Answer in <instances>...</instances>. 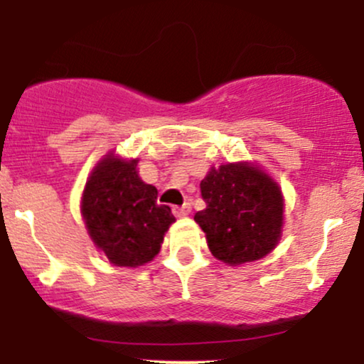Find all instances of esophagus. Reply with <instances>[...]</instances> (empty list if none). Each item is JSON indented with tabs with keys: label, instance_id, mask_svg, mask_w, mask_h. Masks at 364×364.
Here are the masks:
<instances>
[{
	"label": "esophagus",
	"instance_id": "1",
	"mask_svg": "<svg viewBox=\"0 0 364 364\" xmlns=\"http://www.w3.org/2000/svg\"><path fill=\"white\" fill-rule=\"evenodd\" d=\"M173 212L176 217H186L191 212V205L190 203H185V205H181V207H174Z\"/></svg>",
	"mask_w": 364,
	"mask_h": 364
}]
</instances>
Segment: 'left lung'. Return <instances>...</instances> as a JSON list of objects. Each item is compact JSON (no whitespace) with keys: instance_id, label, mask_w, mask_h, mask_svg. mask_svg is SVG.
Segmentation results:
<instances>
[{"instance_id":"left-lung-1","label":"left lung","mask_w":364,"mask_h":364,"mask_svg":"<svg viewBox=\"0 0 364 364\" xmlns=\"http://www.w3.org/2000/svg\"><path fill=\"white\" fill-rule=\"evenodd\" d=\"M207 203L195 220L217 260L241 265L260 260L281 240L284 198L269 174L250 162L212 168L200 183Z\"/></svg>"}]
</instances>
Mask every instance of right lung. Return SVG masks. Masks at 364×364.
Instances as JSON below:
<instances>
[{"label":"right lung","mask_w":364,"mask_h":364,"mask_svg":"<svg viewBox=\"0 0 364 364\" xmlns=\"http://www.w3.org/2000/svg\"><path fill=\"white\" fill-rule=\"evenodd\" d=\"M139 161L106 156L92 171L82 196L85 228L112 265L140 267L161 252L174 223L168 205L157 203V188L144 183Z\"/></svg>","instance_id":"1"}]
</instances>
